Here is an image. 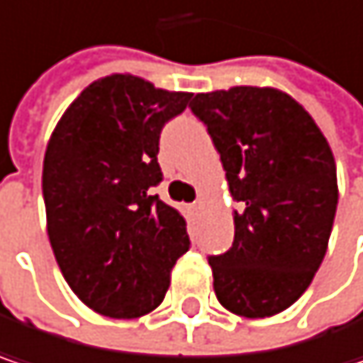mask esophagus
I'll list each match as a JSON object with an SVG mask.
<instances>
[{
  "label": "esophagus",
  "instance_id": "obj_1",
  "mask_svg": "<svg viewBox=\"0 0 363 363\" xmlns=\"http://www.w3.org/2000/svg\"><path fill=\"white\" fill-rule=\"evenodd\" d=\"M191 208H193V212H195V214H197V212H199V210H201V201H195V203H193V206H191Z\"/></svg>",
  "mask_w": 363,
  "mask_h": 363
}]
</instances>
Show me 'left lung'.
<instances>
[{
    "label": "left lung",
    "mask_w": 363,
    "mask_h": 363,
    "mask_svg": "<svg viewBox=\"0 0 363 363\" xmlns=\"http://www.w3.org/2000/svg\"><path fill=\"white\" fill-rule=\"evenodd\" d=\"M214 141L235 210L233 247L208 262L218 301L266 318L310 286L337 214V166L324 135L293 97L233 86L189 104Z\"/></svg>",
    "instance_id": "obj_1"
}]
</instances>
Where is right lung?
<instances>
[{
    "instance_id": "1",
    "label": "right lung",
    "mask_w": 363,
    "mask_h": 363,
    "mask_svg": "<svg viewBox=\"0 0 363 363\" xmlns=\"http://www.w3.org/2000/svg\"><path fill=\"white\" fill-rule=\"evenodd\" d=\"M191 93L112 74L91 83L57 122L43 160V199L55 262L93 312L130 320L155 310L170 270L191 247L186 224L153 186L166 122Z\"/></svg>"
}]
</instances>
